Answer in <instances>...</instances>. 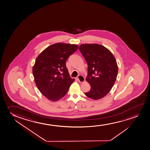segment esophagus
<instances>
[{"label":"esophagus","mask_w":150,"mask_h":150,"mask_svg":"<svg viewBox=\"0 0 150 150\" xmlns=\"http://www.w3.org/2000/svg\"><path fill=\"white\" fill-rule=\"evenodd\" d=\"M77 79H78V81L80 83H82V82H83L85 81V78L83 76L81 75H79L78 76V77H77Z\"/></svg>","instance_id":"esophagus-1"}]
</instances>
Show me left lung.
<instances>
[{"label": "left lung", "mask_w": 150, "mask_h": 150, "mask_svg": "<svg viewBox=\"0 0 150 150\" xmlns=\"http://www.w3.org/2000/svg\"><path fill=\"white\" fill-rule=\"evenodd\" d=\"M79 49L88 64L86 80L91 90L86 93L91 99H100L107 95L117 79L118 66L111 51L98 44H83Z\"/></svg>", "instance_id": "1"}]
</instances>
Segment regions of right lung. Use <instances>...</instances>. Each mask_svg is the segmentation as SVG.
<instances>
[{"mask_svg":"<svg viewBox=\"0 0 150 150\" xmlns=\"http://www.w3.org/2000/svg\"><path fill=\"white\" fill-rule=\"evenodd\" d=\"M78 48L76 44L55 43L37 57L33 67L35 85L50 101H57L64 97L74 81L70 77L66 62Z\"/></svg>","mask_w":150,"mask_h":150,"instance_id":"1","label":"right lung"}]
</instances>
